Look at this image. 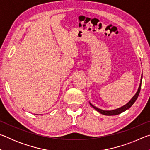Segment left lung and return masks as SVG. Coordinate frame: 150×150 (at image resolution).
<instances>
[{
  "instance_id": "8db88e82",
  "label": "left lung",
  "mask_w": 150,
  "mask_h": 150,
  "mask_svg": "<svg viewBox=\"0 0 150 150\" xmlns=\"http://www.w3.org/2000/svg\"><path fill=\"white\" fill-rule=\"evenodd\" d=\"M142 75L141 76V81H140V84H139V88L138 89V91H137L136 93L135 94V95H134L132 98L129 101V102L125 105L123 106H122V107L117 108V109H115V110H101L100 108H96V106H95L94 105H93L92 104L90 103V105H91L93 108H94L95 109L96 111H98V112H100V114H102V115H106V116H113V115H119V114H120L122 112H123L124 111L126 110L127 109L130 108L132 106L133 104L135 103V101L136 100L137 98L138 97V95H139V93L140 92V89H141V85H142Z\"/></svg>"
}]
</instances>
